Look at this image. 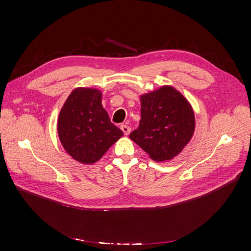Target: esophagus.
Segmentation results:
<instances>
[{
	"label": "esophagus",
	"mask_w": 251,
	"mask_h": 251,
	"mask_svg": "<svg viewBox=\"0 0 251 251\" xmlns=\"http://www.w3.org/2000/svg\"><path fill=\"white\" fill-rule=\"evenodd\" d=\"M120 128H121V131L124 132V134H125L126 136L130 134V132H131L130 126H126V125H121V126H120Z\"/></svg>",
	"instance_id": "obj_1"
}]
</instances>
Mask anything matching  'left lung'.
<instances>
[{
	"label": "left lung",
	"mask_w": 251,
	"mask_h": 251,
	"mask_svg": "<svg viewBox=\"0 0 251 251\" xmlns=\"http://www.w3.org/2000/svg\"><path fill=\"white\" fill-rule=\"evenodd\" d=\"M141 119L130 138L155 161L171 160L192 139L195 114L191 103L172 86L140 96Z\"/></svg>",
	"instance_id": "obj_1"
}]
</instances>
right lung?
I'll return each instance as SVG.
<instances>
[{
	"label": "right lung",
	"instance_id": "right-lung-1",
	"mask_svg": "<svg viewBox=\"0 0 251 251\" xmlns=\"http://www.w3.org/2000/svg\"><path fill=\"white\" fill-rule=\"evenodd\" d=\"M101 92L76 88L68 96L57 119V133L65 151L74 160L93 164L121 136L101 104Z\"/></svg>",
	"mask_w": 251,
	"mask_h": 251
}]
</instances>
